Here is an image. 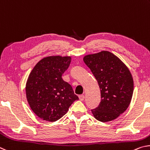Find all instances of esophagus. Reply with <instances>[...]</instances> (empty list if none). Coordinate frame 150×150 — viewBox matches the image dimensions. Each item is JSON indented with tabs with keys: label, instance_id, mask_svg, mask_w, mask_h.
Returning <instances> with one entry per match:
<instances>
[{
	"label": "esophagus",
	"instance_id": "obj_1",
	"mask_svg": "<svg viewBox=\"0 0 150 150\" xmlns=\"http://www.w3.org/2000/svg\"><path fill=\"white\" fill-rule=\"evenodd\" d=\"M79 99L80 101H83V99H84V96L83 95L79 96Z\"/></svg>",
	"mask_w": 150,
	"mask_h": 150
}]
</instances>
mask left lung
<instances>
[{
	"label": "left lung",
	"mask_w": 150,
	"mask_h": 150,
	"mask_svg": "<svg viewBox=\"0 0 150 150\" xmlns=\"http://www.w3.org/2000/svg\"><path fill=\"white\" fill-rule=\"evenodd\" d=\"M83 62L98 81L101 102L91 109L94 117L101 122L114 120L124 112L132 99L134 82L127 66L109 51L88 54Z\"/></svg>",
	"instance_id": "1"
}]
</instances>
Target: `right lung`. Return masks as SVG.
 <instances>
[{
	"mask_svg": "<svg viewBox=\"0 0 150 150\" xmlns=\"http://www.w3.org/2000/svg\"><path fill=\"white\" fill-rule=\"evenodd\" d=\"M70 62V57H47L31 70L25 86L26 98L31 110L41 119H60L78 99L72 86L62 78Z\"/></svg>",
	"mask_w": 150,
	"mask_h": 150,
	"instance_id": "1",
	"label": "right lung"
}]
</instances>
